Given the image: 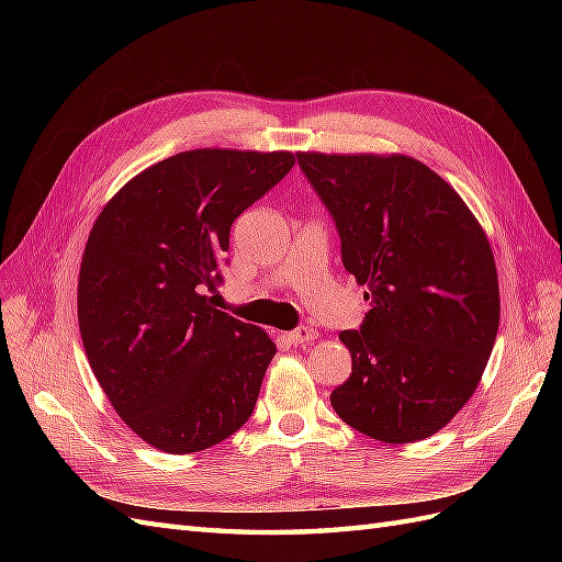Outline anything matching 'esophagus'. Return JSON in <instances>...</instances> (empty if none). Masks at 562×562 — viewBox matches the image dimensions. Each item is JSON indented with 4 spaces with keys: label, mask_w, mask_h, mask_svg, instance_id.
Masks as SVG:
<instances>
[{
    "label": "esophagus",
    "mask_w": 562,
    "mask_h": 562,
    "mask_svg": "<svg viewBox=\"0 0 562 562\" xmlns=\"http://www.w3.org/2000/svg\"><path fill=\"white\" fill-rule=\"evenodd\" d=\"M316 337H318V333H316L314 328H307V326H300V328H295V330H291V333H285V339H288V342H291L293 347L310 345L312 339H316Z\"/></svg>",
    "instance_id": "1"
}]
</instances>
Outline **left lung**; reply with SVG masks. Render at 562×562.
Instances as JSON below:
<instances>
[{
	"mask_svg": "<svg viewBox=\"0 0 562 562\" xmlns=\"http://www.w3.org/2000/svg\"><path fill=\"white\" fill-rule=\"evenodd\" d=\"M330 213L342 265L370 302L339 339L351 375L330 403L384 443L429 438L481 382L499 328L495 258L452 187L411 157L300 151Z\"/></svg>",
	"mask_w": 562,
	"mask_h": 562,
	"instance_id": "8db88e82",
	"label": "left lung"
}]
</instances>
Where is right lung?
<instances>
[{"instance_id": "right-lung-1", "label": "right lung", "mask_w": 562, "mask_h": 562, "mask_svg": "<svg viewBox=\"0 0 562 562\" xmlns=\"http://www.w3.org/2000/svg\"><path fill=\"white\" fill-rule=\"evenodd\" d=\"M291 151L192 149L135 176L98 215L79 271V330L114 411L149 446L199 452L252 415L277 353L215 310L229 229L281 182Z\"/></svg>"}]
</instances>
